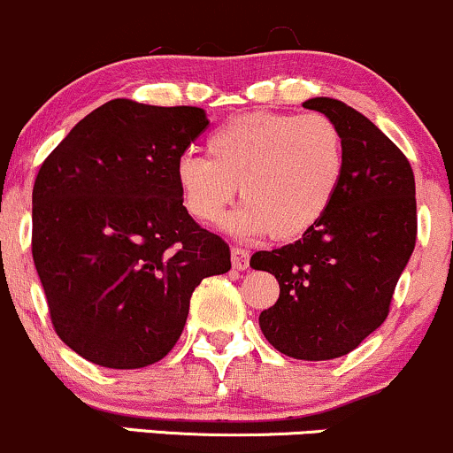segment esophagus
Here are the masks:
<instances>
[{
    "label": "esophagus",
    "mask_w": 453,
    "mask_h": 453,
    "mask_svg": "<svg viewBox=\"0 0 453 453\" xmlns=\"http://www.w3.org/2000/svg\"><path fill=\"white\" fill-rule=\"evenodd\" d=\"M231 263H233V269H248L250 265V252L246 250V248H240V246H233L231 248Z\"/></svg>",
    "instance_id": "1"
}]
</instances>
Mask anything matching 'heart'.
Returning a JSON list of instances; mask_svg holds the SVG:
<instances>
[{
    "label": "heart",
    "mask_w": 453,
    "mask_h": 453,
    "mask_svg": "<svg viewBox=\"0 0 453 453\" xmlns=\"http://www.w3.org/2000/svg\"><path fill=\"white\" fill-rule=\"evenodd\" d=\"M207 158L184 156L175 166L186 211L213 225L235 199L228 226L243 235L295 240L332 207L342 184V132L321 113H250L226 121L205 143Z\"/></svg>",
    "instance_id": "obj_1"
}]
</instances>
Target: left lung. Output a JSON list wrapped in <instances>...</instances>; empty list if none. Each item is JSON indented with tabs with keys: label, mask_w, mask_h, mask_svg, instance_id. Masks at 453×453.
<instances>
[{
	"label": "left lung",
	"mask_w": 453,
	"mask_h": 453,
	"mask_svg": "<svg viewBox=\"0 0 453 453\" xmlns=\"http://www.w3.org/2000/svg\"><path fill=\"white\" fill-rule=\"evenodd\" d=\"M303 106L342 132V184L302 240L254 252L250 265L280 284L258 317L263 336L288 357L323 362L357 349L388 319L415 248L418 203L409 160L368 117L334 98Z\"/></svg>",
	"instance_id": "8db88e82"
}]
</instances>
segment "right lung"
Returning <instances> with one entry per match:
<instances>
[{"label":"right lung","instance_id":"1","mask_svg":"<svg viewBox=\"0 0 453 453\" xmlns=\"http://www.w3.org/2000/svg\"><path fill=\"white\" fill-rule=\"evenodd\" d=\"M196 106L117 98L47 156L32 192V254L58 336L115 370L160 362L192 291L226 273V242L181 203L175 166L207 128Z\"/></svg>","mask_w":453,"mask_h":453}]
</instances>
